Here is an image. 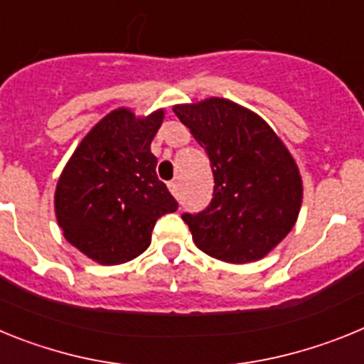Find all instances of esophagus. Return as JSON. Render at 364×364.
<instances>
[{
	"label": "esophagus",
	"mask_w": 364,
	"mask_h": 364,
	"mask_svg": "<svg viewBox=\"0 0 364 364\" xmlns=\"http://www.w3.org/2000/svg\"><path fill=\"white\" fill-rule=\"evenodd\" d=\"M167 188H169V191H171L173 197H178V195H180L178 182H169V184H167Z\"/></svg>",
	"instance_id": "obj_1"
}]
</instances>
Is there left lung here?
Returning <instances> with one entry per match:
<instances>
[{
	"label": "left lung",
	"mask_w": 364,
	"mask_h": 364,
	"mask_svg": "<svg viewBox=\"0 0 364 364\" xmlns=\"http://www.w3.org/2000/svg\"><path fill=\"white\" fill-rule=\"evenodd\" d=\"M173 111L213 169L211 204L182 215L197 247L231 264L264 259L301 211L302 178L291 153L257 112L231 100L211 96Z\"/></svg>",
	"instance_id": "left-lung-1"
}]
</instances>
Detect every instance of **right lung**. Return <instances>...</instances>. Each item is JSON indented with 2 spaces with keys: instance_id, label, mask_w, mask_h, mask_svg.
Listing matches in <instances>:
<instances>
[{
  "instance_id": "1",
  "label": "right lung",
  "mask_w": 364,
  "mask_h": 364,
  "mask_svg": "<svg viewBox=\"0 0 364 364\" xmlns=\"http://www.w3.org/2000/svg\"><path fill=\"white\" fill-rule=\"evenodd\" d=\"M164 109L136 117L118 107L83 136L54 191L58 226L67 242L104 266L142 255L162 215L178 204L156 176L151 142Z\"/></svg>"
}]
</instances>
